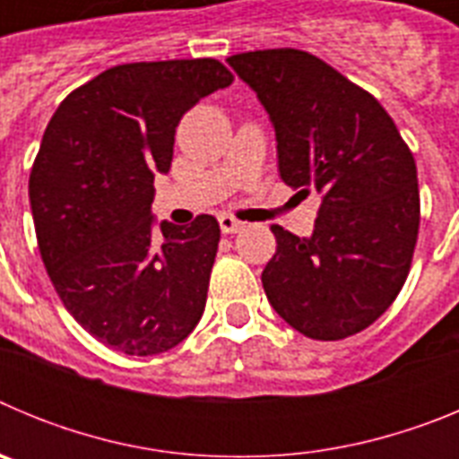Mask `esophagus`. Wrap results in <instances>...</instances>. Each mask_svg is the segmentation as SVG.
Listing matches in <instances>:
<instances>
[{
  "instance_id": "34e87169",
  "label": "esophagus",
  "mask_w": 459,
  "mask_h": 459,
  "mask_svg": "<svg viewBox=\"0 0 459 459\" xmlns=\"http://www.w3.org/2000/svg\"><path fill=\"white\" fill-rule=\"evenodd\" d=\"M218 222H221L222 234H237L238 230H243V222L237 221L234 216H230V213H222V216H218Z\"/></svg>"
}]
</instances>
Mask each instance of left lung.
<instances>
[{
	"label": "left lung",
	"instance_id": "8db88e82",
	"mask_svg": "<svg viewBox=\"0 0 459 459\" xmlns=\"http://www.w3.org/2000/svg\"><path fill=\"white\" fill-rule=\"evenodd\" d=\"M227 62L269 112L280 179L322 197L312 237L271 227L266 299L307 338H350L388 310L409 275L420 222L413 153L372 93L310 52Z\"/></svg>",
	"mask_w": 459,
	"mask_h": 459
}]
</instances>
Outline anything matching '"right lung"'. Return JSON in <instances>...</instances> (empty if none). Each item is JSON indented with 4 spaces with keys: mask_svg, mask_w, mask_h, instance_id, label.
I'll return each instance as SVG.
<instances>
[{
    "mask_svg": "<svg viewBox=\"0 0 459 459\" xmlns=\"http://www.w3.org/2000/svg\"><path fill=\"white\" fill-rule=\"evenodd\" d=\"M234 75L218 59L108 68L59 103L30 174L39 250L89 335L128 356L172 350L206 306L221 227L209 213L153 230V177L181 117Z\"/></svg>",
    "mask_w": 459,
    "mask_h": 459,
    "instance_id": "add662e5",
    "label": "right lung"
}]
</instances>
